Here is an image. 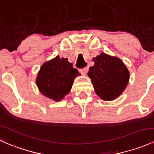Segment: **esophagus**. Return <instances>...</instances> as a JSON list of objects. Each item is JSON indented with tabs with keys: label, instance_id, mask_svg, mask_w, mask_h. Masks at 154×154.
<instances>
[{
	"label": "esophagus",
	"instance_id": "esophagus-1",
	"mask_svg": "<svg viewBox=\"0 0 154 154\" xmlns=\"http://www.w3.org/2000/svg\"><path fill=\"white\" fill-rule=\"evenodd\" d=\"M88 68L86 67V68H83V69H80V73L83 74V75H86L87 72H88Z\"/></svg>",
	"mask_w": 154,
	"mask_h": 154
}]
</instances>
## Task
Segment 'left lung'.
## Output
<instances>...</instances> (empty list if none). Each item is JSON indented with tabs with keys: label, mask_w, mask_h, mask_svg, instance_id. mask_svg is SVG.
Masks as SVG:
<instances>
[{
	"label": "left lung",
	"mask_w": 154,
	"mask_h": 154,
	"mask_svg": "<svg viewBox=\"0 0 154 154\" xmlns=\"http://www.w3.org/2000/svg\"><path fill=\"white\" fill-rule=\"evenodd\" d=\"M94 65L88 76L95 93L103 100H116L122 94L130 80V72L121 59L101 53L92 59Z\"/></svg>",
	"instance_id": "obj_1"
}]
</instances>
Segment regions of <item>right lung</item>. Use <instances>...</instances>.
<instances>
[{
	"instance_id": "add662e5",
	"label": "right lung",
	"mask_w": 154,
	"mask_h": 154,
	"mask_svg": "<svg viewBox=\"0 0 154 154\" xmlns=\"http://www.w3.org/2000/svg\"><path fill=\"white\" fill-rule=\"evenodd\" d=\"M80 75L67 58L57 56L43 63L37 74L36 86L40 92L54 101H61L71 91L74 79Z\"/></svg>"
}]
</instances>
